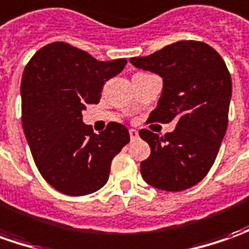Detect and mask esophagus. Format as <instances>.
I'll return each instance as SVG.
<instances>
[{
  "label": "esophagus",
  "mask_w": 249,
  "mask_h": 249,
  "mask_svg": "<svg viewBox=\"0 0 249 249\" xmlns=\"http://www.w3.org/2000/svg\"><path fill=\"white\" fill-rule=\"evenodd\" d=\"M129 136H131V140H135L139 138V132L136 129H129Z\"/></svg>",
  "instance_id": "obj_1"
}]
</instances>
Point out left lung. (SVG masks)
Masks as SVG:
<instances>
[{
	"instance_id": "obj_1",
	"label": "left lung",
	"mask_w": 249,
	"mask_h": 249,
	"mask_svg": "<svg viewBox=\"0 0 249 249\" xmlns=\"http://www.w3.org/2000/svg\"><path fill=\"white\" fill-rule=\"evenodd\" d=\"M129 61L163 80L150 121L177 120L176 129L165 136L139 132L151 148L140 163L142 176L162 191L191 188L209 173L228 128L231 79L226 64L213 47L196 40H180Z\"/></svg>"
}]
</instances>
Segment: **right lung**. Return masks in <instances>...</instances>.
<instances>
[{"instance_id": "1", "label": "right lung", "mask_w": 249, "mask_h": 249, "mask_svg": "<svg viewBox=\"0 0 249 249\" xmlns=\"http://www.w3.org/2000/svg\"><path fill=\"white\" fill-rule=\"evenodd\" d=\"M126 60L98 61L64 42L39 49L21 79V123L32 158L54 189L83 196L107 182L111 160L129 142L123 124L94 133L83 123L87 105L99 102L103 84Z\"/></svg>"}]
</instances>
